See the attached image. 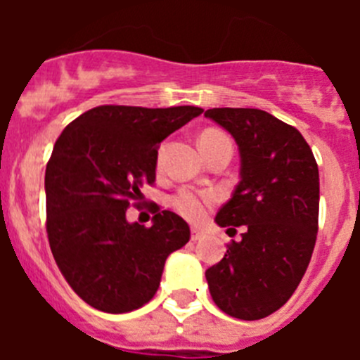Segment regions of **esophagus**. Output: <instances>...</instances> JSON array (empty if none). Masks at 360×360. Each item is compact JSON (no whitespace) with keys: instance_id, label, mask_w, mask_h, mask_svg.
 Wrapping results in <instances>:
<instances>
[{"instance_id":"1","label":"esophagus","mask_w":360,"mask_h":360,"mask_svg":"<svg viewBox=\"0 0 360 360\" xmlns=\"http://www.w3.org/2000/svg\"><path fill=\"white\" fill-rule=\"evenodd\" d=\"M203 236H205V234H203V231H200V229H196V227L191 229V240L193 241H200Z\"/></svg>"}]
</instances>
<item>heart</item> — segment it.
Returning a JSON list of instances; mask_svg holds the SVG:
<instances>
[{"label":"heart","instance_id":"obj_1","mask_svg":"<svg viewBox=\"0 0 360 360\" xmlns=\"http://www.w3.org/2000/svg\"><path fill=\"white\" fill-rule=\"evenodd\" d=\"M214 139H227L224 133L216 131V129H207L200 135V149L205 144H209ZM216 202V196L209 191H196L189 189V187H184L173 196L171 203L173 207L176 209L178 214H182L186 219H191V221H198V219L203 218L205 211H207L209 205Z\"/></svg>","mask_w":360,"mask_h":360}]
</instances>
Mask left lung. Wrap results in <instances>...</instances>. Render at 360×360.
Instances as JSON below:
<instances>
[{"label": "left lung", "instance_id": "obj_1", "mask_svg": "<svg viewBox=\"0 0 360 360\" xmlns=\"http://www.w3.org/2000/svg\"><path fill=\"white\" fill-rule=\"evenodd\" d=\"M205 117L240 151V182L214 221L247 225L224 259L205 270L219 310L243 321L274 314L303 279L317 238L319 169L295 128L254 108H212Z\"/></svg>", "mask_w": 360, "mask_h": 360}]
</instances>
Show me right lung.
I'll use <instances>...</instances> for the list:
<instances>
[{"mask_svg": "<svg viewBox=\"0 0 360 360\" xmlns=\"http://www.w3.org/2000/svg\"><path fill=\"white\" fill-rule=\"evenodd\" d=\"M202 108L98 106L63 129L44 173L46 232L53 259L90 307L126 314L151 301L165 259L189 241L184 218L129 224L126 209L155 182L158 144Z\"/></svg>", "mask_w": 360, "mask_h": 360, "instance_id": "right-lung-1", "label": "right lung"}]
</instances>
